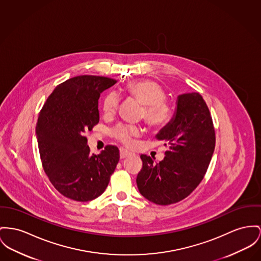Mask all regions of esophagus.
Segmentation results:
<instances>
[{"label": "esophagus", "mask_w": 261, "mask_h": 261, "mask_svg": "<svg viewBox=\"0 0 261 261\" xmlns=\"http://www.w3.org/2000/svg\"><path fill=\"white\" fill-rule=\"evenodd\" d=\"M133 153L132 152H129V151H127V150H125V149H121L120 150V156L122 159L123 158H125V157L130 156Z\"/></svg>", "instance_id": "obj_1"}]
</instances>
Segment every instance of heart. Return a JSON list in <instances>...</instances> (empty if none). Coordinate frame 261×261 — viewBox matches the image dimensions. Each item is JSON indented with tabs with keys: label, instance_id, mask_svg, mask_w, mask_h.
<instances>
[{
	"label": "heart",
	"instance_id": "obj_1",
	"mask_svg": "<svg viewBox=\"0 0 261 261\" xmlns=\"http://www.w3.org/2000/svg\"><path fill=\"white\" fill-rule=\"evenodd\" d=\"M125 91L132 97L143 104L141 117L152 128H161L171 121L173 109L165 99L166 92L163 87L152 80H137L126 84ZM120 105V96L117 92H109L103 99L102 110L106 117L114 116ZM112 136L125 146H130L136 138L141 136L142 128L138 124L119 123L112 129Z\"/></svg>",
	"mask_w": 261,
	"mask_h": 261
}]
</instances>
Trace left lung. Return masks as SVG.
Listing matches in <instances>:
<instances>
[{
    "label": "left lung",
    "mask_w": 261,
    "mask_h": 261,
    "mask_svg": "<svg viewBox=\"0 0 261 261\" xmlns=\"http://www.w3.org/2000/svg\"><path fill=\"white\" fill-rule=\"evenodd\" d=\"M165 141V157L153 163L141 154L139 191L157 205H170L188 197L207 172L216 136L208 106L199 93L178 96L173 119L156 135Z\"/></svg>",
    "instance_id": "8db88e82"
}]
</instances>
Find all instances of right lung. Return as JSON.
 <instances>
[{
  "instance_id": "obj_1",
  "label": "right lung",
  "mask_w": 261,
  "mask_h": 261,
  "mask_svg": "<svg viewBox=\"0 0 261 261\" xmlns=\"http://www.w3.org/2000/svg\"><path fill=\"white\" fill-rule=\"evenodd\" d=\"M116 82L93 75L70 78L56 86L39 113L35 134L43 170L71 200L88 202L102 195L120 160L115 145L91 154L84 137L99 122L100 94Z\"/></svg>"
}]
</instances>
